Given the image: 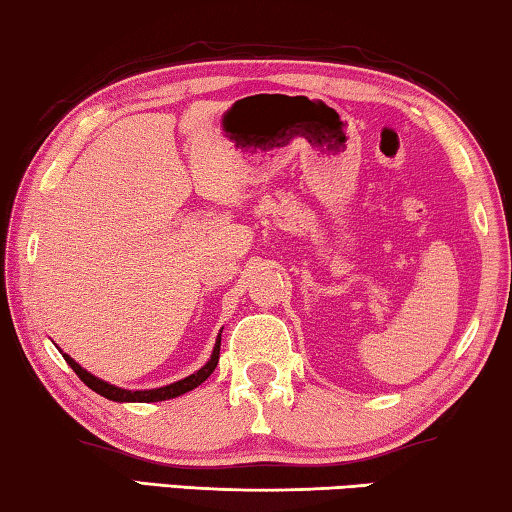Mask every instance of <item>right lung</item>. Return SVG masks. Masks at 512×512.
<instances>
[{
  "mask_svg": "<svg viewBox=\"0 0 512 512\" xmlns=\"http://www.w3.org/2000/svg\"><path fill=\"white\" fill-rule=\"evenodd\" d=\"M223 333V331H220ZM220 333L216 338V347H213L211 352V358L207 363L202 365L200 370L193 372V375H188L186 379H179L174 381V384H167V386H160V388H147V391H128V388H119L114 384H108V381L98 379L91 375V372H87L85 368H82L80 363H75L71 356L61 352V356H64V361L71 365L75 375H78L85 384L91 388V391H96L98 395H103V398H108L112 402H163V400H172V398H179V395L193 391V388H197L202 384V381H207L211 377V372L216 370L218 365V354H220Z\"/></svg>",
  "mask_w": 512,
  "mask_h": 512,
  "instance_id": "1",
  "label": "right lung"
}]
</instances>
